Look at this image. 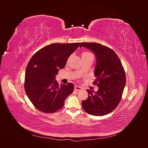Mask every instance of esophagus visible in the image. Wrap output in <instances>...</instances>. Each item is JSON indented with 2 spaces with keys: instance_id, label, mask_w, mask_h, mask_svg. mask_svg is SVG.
Masks as SVG:
<instances>
[{
  "instance_id": "obj_1",
  "label": "esophagus",
  "mask_w": 148,
  "mask_h": 148,
  "mask_svg": "<svg viewBox=\"0 0 148 148\" xmlns=\"http://www.w3.org/2000/svg\"><path fill=\"white\" fill-rule=\"evenodd\" d=\"M82 89V88L81 87L78 86H75V91H81Z\"/></svg>"
}]
</instances>
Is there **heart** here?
<instances>
[{
  "label": "heart",
  "mask_w": 148,
  "mask_h": 148,
  "mask_svg": "<svg viewBox=\"0 0 148 148\" xmlns=\"http://www.w3.org/2000/svg\"><path fill=\"white\" fill-rule=\"evenodd\" d=\"M91 56H92V53L89 52H87V51H83L82 53V59H86V58H88V57Z\"/></svg>",
  "instance_id": "heart-1"
}]
</instances>
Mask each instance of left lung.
I'll use <instances>...</instances> for the list:
<instances>
[{
  "mask_svg": "<svg viewBox=\"0 0 148 148\" xmlns=\"http://www.w3.org/2000/svg\"><path fill=\"white\" fill-rule=\"evenodd\" d=\"M86 47L95 53L96 64L94 84L97 91H89L88 99L82 101L86 112L102 116L112 112L122 99L126 84V75L119 57L112 49L96 42H82L79 47Z\"/></svg>",
  "mask_w": 148,
  "mask_h": 148,
  "instance_id": "1",
  "label": "left lung"
}]
</instances>
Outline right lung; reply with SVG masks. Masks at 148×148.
Masks as SVG:
<instances>
[{
	"instance_id": "right-lung-1",
	"label": "right lung",
	"mask_w": 148,
	"mask_h": 148,
	"mask_svg": "<svg viewBox=\"0 0 148 148\" xmlns=\"http://www.w3.org/2000/svg\"><path fill=\"white\" fill-rule=\"evenodd\" d=\"M79 44H51L31 57L26 69L24 86L26 95L38 110L56 112L63 107L65 99L73 91V83L59 86L55 78Z\"/></svg>"
}]
</instances>
